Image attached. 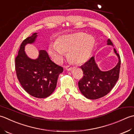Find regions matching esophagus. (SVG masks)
I'll return each mask as SVG.
<instances>
[{"mask_svg": "<svg viewBox=\"0 0 134 134\" xmlns=\"http://www.w3.org/2000/svg\"><path fill=\"white\" fill-rule=\"evenodd\" d=\"M65 68H66V69L67 70H68V71H70V70H72V68L71 67V66H65Z\"/></svg>", "mask_w": 134, "mask_h": 134, "instance_id": "1", "label": "esophagus"}]
</instances>
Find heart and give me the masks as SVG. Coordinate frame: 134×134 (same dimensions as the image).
Segmentation results:
<instances>
[{"label":"heart","mask_w":134,"mask_h":134,"mask_svg":"<svg viewBox=\"0 0 134 134\" xmlns=\"http://www.w3.org/2000/svg\"><path fill=\"white\" fill-rule=\"evenodd\" d=\"M94 44L93 37L84 32L65 35L59 38L57 44L51 45L49 53L58 63L63 61L65 53L70 61L77 64L86 62L89 59Z\"/></svg>","instance_id":"1"}]
</instances>
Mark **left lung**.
I'll use <instances>...</instances> for the list:
<instances>
[{"label":"left lung","instance_id":"8db88e82","mask_svg":"<svg viewBox=\"0 0 134 134\" xmlns=\"http://www.w3.org/2000/svg\"><path fill=\"white\" fill-rule=\"evenodd\" d=\"M107 44L113 46L110 39ZM114 51L118 57L116 66L110 70L102 71L98 67L94 57L80 66L83 77L78 82L79 90L84 97L90 99H97L105 96L115 86L119 77L121 59L115 48Z\"/></svg>","mask_w":134,"mask_h":134}]
</instances>
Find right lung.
I'll return each mask as SVG.
<instances>
[{
	"label": "right lung",
	"instance_id": "obj_1",
	"mask_svg": "<svg viewBox=\"0 0 134 134\" xmlns=\"http://www.w3.org/2000/svg\"><path fill=\"white\" fill-rule=\"evenodd\" d=\"M37 34L34 33L22 42L15 59V71L18 80L26 92L34 97L45 98L55 90L58 76L64 69L52 61L45 50H40L36 59L26 55L25 46L34 43Z\"/></svg>",
	"mask_w": 134,
	"mask_h": 134
}]
</instances>
